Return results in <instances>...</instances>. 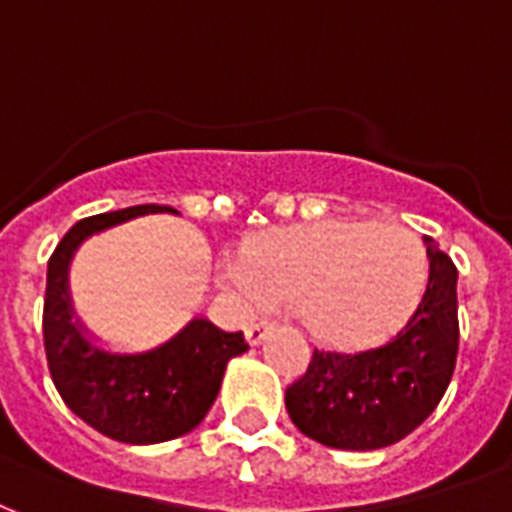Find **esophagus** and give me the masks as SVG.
<instances>
[{
    "mask_svg": "<svg viewBox=\"0 0 512 512\" xmlns=\"http://www.w3.org/2000/svg\"><path fill=\"white\" fill-rule=\"evenodd\" d=\"M272 326H275V321H270V318H261V321H256V324L248 326V329H245V337H248V343L259 345L261 340L267 337V332H270Z\"/></svg>",
    "mask_w": 512,
    "mask_h": 512,
    "instance_id": "obj_1",
    "label": "esophagus"
}]
</instances>
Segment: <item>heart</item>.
Wrapping results in <instances>:
<instances>
[{"mask_svg": "<svg viewBox=\"0 0 512 512\" xmlns=\"http://www.w3.org/2000/svg\"><path fill=\"white\" fill-rule=\"evenodd\" d=\"M424 242L397 226L324 221L253 242L229 280L251 302L305 307L334 343H372L402 326L424 294Z\"/></svg>", "mask_w": 512, "mask_h": 512, "instance_id": "b5f03b06", "label": "heart"}]
</instances>
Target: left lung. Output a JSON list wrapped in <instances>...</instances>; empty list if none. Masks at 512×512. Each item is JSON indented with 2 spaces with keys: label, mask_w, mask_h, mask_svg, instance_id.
Returning <instances> with one entry per match:
<instances>
[{
  "label": "left lung",
  "mask_w": 512,
  "mask_h": 512,
  "mask_svg": "<svg viewBox=\"0 0 512 512\" xmlns=\"http://www.w3.org/2000/svg\"><path fill=\"white\" fill-rule=\"evenodd\" d=\"M456 264L429 240V283L416 313L388 343L343 353L313 348L286 388L299 432L329 448L375 451L399 443L440 405L459 353Z\"/></svg>",
  "instance_id": "8db88e82"
}]
</instances>
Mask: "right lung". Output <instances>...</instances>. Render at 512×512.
I'll list each match as a JSON object with an SVG mask.
<instances>
[{
	"instance_id": "1",
	"label": "right lung",
	"mask_w": 512,
	"mask_h": 512,
	"mask_svg": "<svg viewBox=\"0 0 512 512\" xmlns=\"http://www.w3.org/2000/svg\"><path fill=\"white\" fill-rule=\"evenodd\" d=\"M145 213H175L164 205H137L99 213L72 226L48 259L42 340L48 370L67 407L118 443L151 445L191 432L207 416L224 380L226 361L248 351L245 334L224 332L197 318L169 343L137 356L96 348L72 321L67 267L88 234Z\"/></svg>"
}]
</instances>
